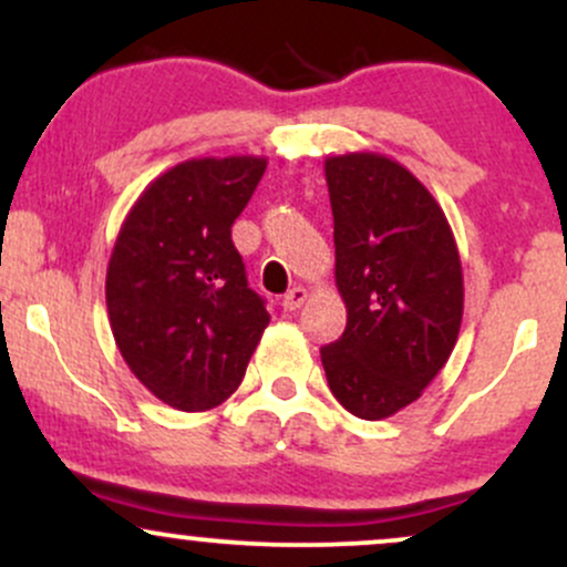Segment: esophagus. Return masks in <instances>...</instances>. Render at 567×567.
<instances>
[{
  "instance_id": "obj_1",
  "label": "esophagus",
  "mask_w": 567,
  "mask_h": 567,
  "mask_svg": "<svg viewBox=\"0 0 567 567\" xmlns=\"http://www.w3.org/2000/svg\"><path fill=\"white\" fill-rule=\"evenodd\" d=\"M306 296H309V292H306V288H301V285H298V288L288 290V292H285V298H282V309L285 311L301 309L303 301H306Z\"/></svg>"
}]
</instances>
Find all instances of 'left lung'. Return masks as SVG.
<instances>
[{
  "label": "left lung",
  "mask_w": 567,
  "mask_h": 567,
  "mask_svg": "<svg viewBox=\"0 0 567 567\" xmlns=\"http://www.w3.org/2000/svg\"><path fill=\"white\" fill-rule=\"evenodd\" d=\"M324 178L347 330L320 349L322 368L349 413L389 419L419 400L458 341V247L442 207L400 162L328 157Z\"/></svg>",
  "instance_id": "1"
}]
</instances>
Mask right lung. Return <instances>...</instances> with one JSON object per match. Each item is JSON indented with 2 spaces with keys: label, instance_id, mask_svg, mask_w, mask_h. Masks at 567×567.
<instances>
[{
  "label": "right lung",
  "instance_id": "obj_1",
  "mask_svg": "<svg viewBox=\"0 0 567 567\" xmlns=\"http://www.w3.org/2000/svg\"><path fill=\"white\" fill-rule=\"evenodd\" d=\"M264 171V157L181 162L148 184L116 237L106 271L114 341L135 379L186 413L237 392L269 324L231 243Z\"/></svg>",
  "mask_w": 567,
  "mask_h": 567
}]
</instances>
